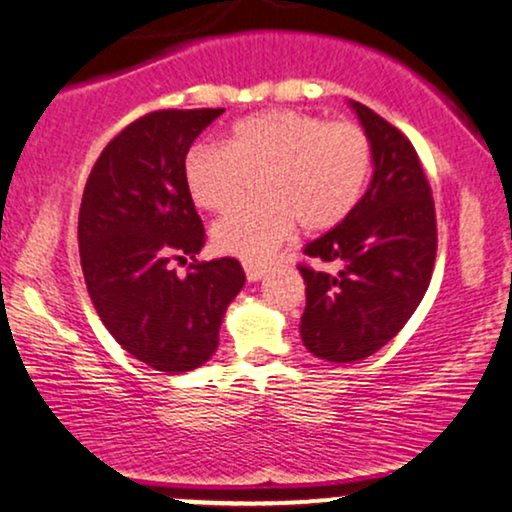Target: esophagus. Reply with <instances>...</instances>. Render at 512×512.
<instances>
[{
    "label": "esophagus",
    "instance_id": "34e87169",
    "mask_svg": "<svg viewBox=\"0 0 512 512\" xmlns=\"http://www.w3.org/2000/svg\"><path fill=\"white\" fill-rule=\"evenodd\" d=\"M243 269H245V276H248V281H260L264 274H267V264H260V262H243Z\"/></svg>",
    "mask_w": 512,
    "mask_h": 512
}]
</instances>
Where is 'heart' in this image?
<instances>
[{
  "label": "heart",
  "instance_id": "heart-1",
  "mask_svg": "<svg viewBox=\"0 0 512 512\" xmlns=\"http://www.w3.org/2000/svg\"><path fill=\"white\" fill-rule=\"evenodd\" d=\"M372 145L353 121H326L300 109H269L231 126L224 145L200 143L183 162L197 207L224 212L262 176V200L231 209L212 229L214 248L248 262L267 260L295 224L324 233L343 224L365 193Z\"/></svg>",
  "mask_w": 512,
  "mask_h": 512
}]
</instances>
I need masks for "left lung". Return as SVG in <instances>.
<instances>
[{
  "label": "left lung",
  "mask_w": 512,
  "mask_h": 512,
  "mask_svg": "<svg viewBox=\"0 0 512 512\" xmlns=\"http://www.w3.org/2000/svg\"><path fill=\"white\" fill-rule=\"evenodd\" d=\"M372 145L374 176L353 214L303 250L338 274L300 262L307 305L300 336L312 355L355 362L374 355L422 303L436 262L432 186L412 143L353 102Z\"/></svg>",
  "instance_id": "left-lung-1"
}]
</instances>
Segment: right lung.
I'll use <instances>...</instances> for the list:
<instances>
[{
	"label": "right lung",
	"mask_w": 512,
	"mask_h": 512,
	"mask_svg": "<svg viewBox=\"0 0 512 512\" xmlns=\"http://www.w3.org/2000/svg\"><path fill=\"white\" fill-rule=\"evenodd\" d=\"M224 109H159L109 140L78 214L85 286L97 315L147 367L181 374L219 346L221 317L245 283L233 257L197 262L205 226L183 178L193 140ZM190 256L186 277L174 261Z\"/></svg>",
	"instance_id": "right-lung-1"
}]
</instances>
